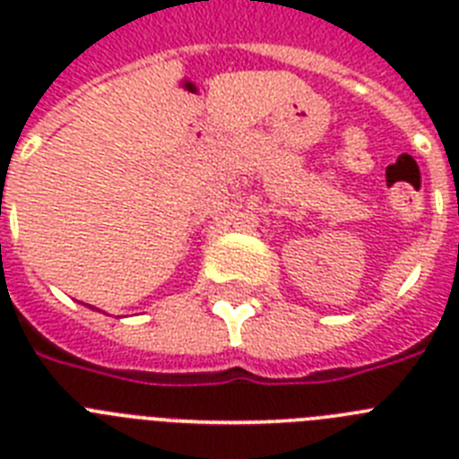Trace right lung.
<instances>
[{"mask_svg": "<svg viewBox=\"0 0 459 459\" xmlns=\"http://www.w3.org/2000/svg\"><path fill=\"white\" fill-rule=\"evenodd\" d=\"M91 310H99V307H93V306H91Z\"/></svg>", "mask_w": 459, "mask_h": 459, "instance_id": "right-lung-1", "label": "right lung"}]
</instances>
